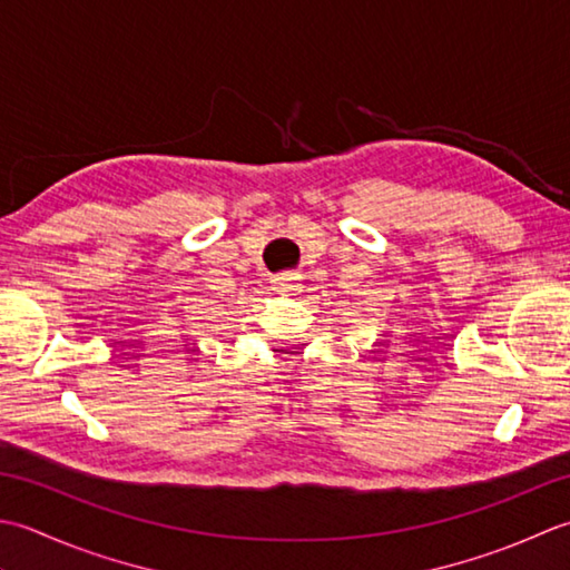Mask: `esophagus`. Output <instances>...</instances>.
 <instances>
[{"label":"esophagus","mask_w":570,"mask_h":570,"mask_svg":"<svg viewBox=\"0 0 570 570\" xmlns=\"http://www.w3.org/2000/svg\"><path fill=\"white\" fill-rule=\"evenodd\" d=\"M273 289L277 295H293L299 289V277L297 275H289V273H283V275H275L273 277Z\"/></svg>","instance_id":"obj_1"}]
</instances>
